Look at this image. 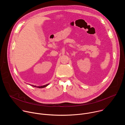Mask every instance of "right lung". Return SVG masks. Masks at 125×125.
Masks as SVG:
<instances>
[{"label":"right lung","mask_w":125,"mask_h":125,"mask_svg":"<svg viewBox=\"0 0 125 125\" xmlns=\"http://www.w3.org/2000/svg\"><path fill=\"white\" fill-rule=\"evenodd\" d=\"M48 84H49V83L47 84L46 85H42V86H35V85H31L32 86H34V87H37L38 88H43V87H45L47 86Z\"/></svg>","instance_id":"add662e5"}]
</instances>
